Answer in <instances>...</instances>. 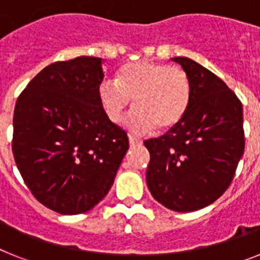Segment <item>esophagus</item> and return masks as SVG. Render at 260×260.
Segmentation results:
<instances>
[{"mask_svg": "<svg viewBox=\"0 0 260 260\" xmlns=\"http://www.w3.org/2000/svg\"><path fill=\"white\" fill-rule=\"evenodd\" d=\"M142 143H143V142H142L141 139H137V138L132 137V135H128V144H130V147L142 146Z\"/></svg>", "mask_w": 260, "mask_h": 260, "instance_id": "obj_1", "label": "esophagus"}]
</instances>
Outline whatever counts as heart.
Here are the masks:
<instances>
[{
	"mask_svg": "<svg viewBox=\"0 0 260 260\" xmlns=\"http://www.w3.org/2000/svg\"><path fill=\"white\" fill-rule=\"evenodd\" d=\"M98 95L112 122L121 121L134 100L137 109L126 125L135 134H146L156 126L168 130L182 121L191 102V83L182 69L143 59L123 66L117 82L102 80Z\"/></svg>",
	"mask_w": 260,
	"mask_h": 260,
	"instance_id": "heart-1",
	"label": "heart"
}]
</instances>
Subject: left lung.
Returning a JSON list of instances; mask_svg holds the SVG:
<instances>
[{"mask_svg": "<svg viewBox=\"0 0 260 260\" xmlns=\"http://www.w3.org/2000/svg\"><path fill=\"white\" fill-rule=\"evenodd\" d=\"M191 102L183 119L144 146L150 151L147 186L153 198L177 212H191L219 199L233 180L245 150L242 104L213 73L186 57Z\"/></svg>", "mask_w": 260, "mask_h": 260, "instance_id": "left-lung-1", "label": "left lung"}]
</instances>
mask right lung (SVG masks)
Returning a JSON list of instances; mask_svg holds the SVG:
<instances>
[{
    "label": "right lung",
    "instance_id": "right-lung-1",
    "mask_svg": "<svg viewBox=\"0 0 260 260\" xmlns=\"http://www.w3.org/2000/svg\"><path fill=\"white\" fill-rule=\"evenodd\" d=\"M103 59L50 63L23 89L13 118V155L23 181L61 215L93 208L114 182L128 139L105 114Z\"/></svg>",
    "mask_w": 260,
    "mask_h": 260
}]
</instances>
